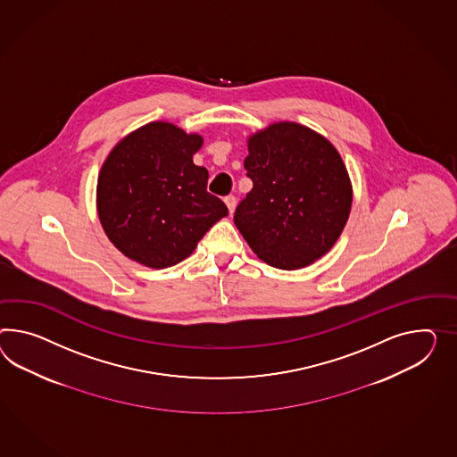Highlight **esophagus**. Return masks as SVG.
<instances>
[{"mask_svg":"<svg viewBox=\"0 0 457 457\" xmlns=\"http://www.w3.org/2000/svg\"><path fill=\"white\" fill-rule=\"evenodd\" d=\"M225 204H227V207H228V212H230V213H234L235 207H237V199H235V195H227V197H225Z\"/></svg>","mask_w":457,"mask_h":457,"instance_id":"34e87169","label":"esophagus"}]
</instances>
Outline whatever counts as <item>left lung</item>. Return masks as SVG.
<instances>
[{
  "mask_svg": "<svg viewBox=\"0 0 457 457\" xmlns=\"http://www.w3.org/2000/svg\"><path fill=\"white\" fill-rule=\"evenodd\" d=\"M244 167L253 187L234 222L258 258L295 270L323 257L343 232L352 184L338 151L296 122L271 124L248 139Z\"/></svg>",
  "mask_w": 457,
  "mask_h": 457,
  "instance_id": "left-lung-1",
  "label": "left lung"
}]
</instances>
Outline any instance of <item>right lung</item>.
Here are the masks:
<instances>
[{"label":"right lung","instance_id":"1","mask_svg":"<svg viewBox=\"0 0 457 457\" xmlns=\"http://www.w3.org/2000/svg\"><path fill=\"white\" fill-rule=\"evenodd\" d=\"M200 145L199 134L151 122L107 155L97 179V213L126 257L151 269L172 267L228 213L207 192V169L192 161Z\"/></svg>","mask_w":457,"mask_h":457}]
</instances>
